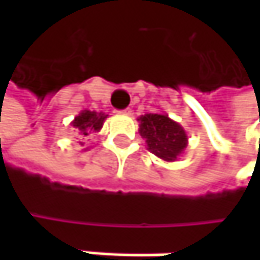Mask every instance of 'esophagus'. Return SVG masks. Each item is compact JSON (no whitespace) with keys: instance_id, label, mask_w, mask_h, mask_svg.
<instances>
[{"instance_id":"34e87169","label":"esophagus","mask_w":260,"mask_h":260,"mask_svg":"<svg viewBox=\"0 0 260 260\" xmlns=\"http://www.w3.org/2000/svg\"><path fill=\"white\" fill-rule=\"evenodd\" d=\"M120 114H125V116H131L132 114V110L131 108H126V110H122V111H119Z\"/></svg>"}]
</instances>
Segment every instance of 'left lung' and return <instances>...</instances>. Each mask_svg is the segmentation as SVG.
I'll list each match as a JSON object with an SVG mask.
<instances>
[{"mask_svg":"<svg viewBox=\"0 0 260 260\" xmlns=\"http://www.w3.org/2000/svg\"><path fill=\"white\" fill-rule=\"evenodd\" d=\"M140 135L146 140L147 149L158 158L173 162L188 146V135L178 122L166 113H149L138 117Z\"/></svg>","mask_w":260,"mask_h":260,"instance_id":"1","label":"left lung"}]
</instances>
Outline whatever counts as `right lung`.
<instances>
[{"label":"right lung","mask_w":260,"mask_h":260,"mask_svg":"<svg viewBox=\"0 0 260 260\" xmlns=\"http://www.w3.org/2000/svg\"><path fill=\"white\" fill-rule=\"evenodd\" d=\"M108 117V114L102 113V111H88V110H82L78 116L72 120V126L78 132L81 137H88L90 134L99 132L104 126L105 119ZM87 150V149H84Z\"/></svg>","instance_id":"right-lung-1"}]
</instances>
